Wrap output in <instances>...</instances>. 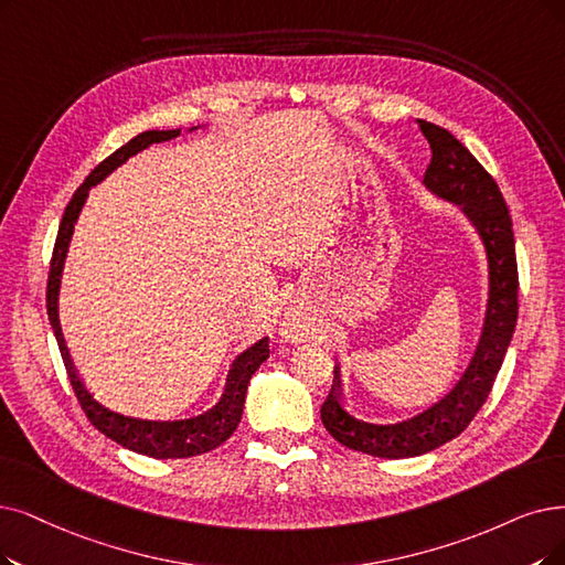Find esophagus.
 Returning <instances> with one entry per match:
<instances>
[{
    "instance_id": "34e87169",
    "label": "esophagus",
    "mask_w": 565,
    "mask_h": 565,
    "mask_svg": "<svg viewBox=\"0 0 565 565\" xmlns=\"http://www.w3.org/2000/svg\"><path fill=\"white\" fill-rule=\"evenodd\" d=\"M280 331H282V338H285L287 343L301 341V335H303V327H301L297 315H287V318L282 320V329Z\"/></svg>"
}]
</instances>
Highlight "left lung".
<instances>
[{
    "label": "left lung",
    "mask_w": 565,
    "mask_h": 565,
    "mask_svg": "<svg viewBox=\"0 0 565 565\" xmlns=\"http://www.w3.org/2000/svg\"><path fill=\"white\" fill-rule=\"evenodd\" d=\"M417 125L431 146L424 188L459 206L484 245L487 306L478 345L455 387L408 419L373 424L352 415L345 405L341 366H333V385L320 411L322 424L341 445L380 459L422 457L457 438L487 401L516 324L519 280L505 199L495 180L452 134L426 120Z\"/></svg>",
    "instance_id": "left-lung-1"
}]
</instances>
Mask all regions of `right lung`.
Wrapping results in <instances>:
<instances>
[{"label":"right lung","instance_id":"obj_1","mask_svg":"<svg viewBox=\"0 0 565 565\" xmlns=\"http://www.w3.org/2000/svg\"><path fill=\"white\" fill-rule=\"evenodd\" d=\"M199 127H190L194 131ZM180 137V129H148L141 131L139 137H134L127 141L122 148H118L110 157L85 178V183L76 190L72 196L70 206H66L62 222H60V232L55 241V250H53V262H51V276H49V320L55 331L57 345L64 359L66 373H70L72 387L78 396V403L83 405L85 415L89 417L104 436L110 440H116L118 445L131 449L137 455H146L152 459H188V457H199L204 452H211L217 445L227 440L241 422L243 415V403L247 394V385H250V377L255 371L268 359V335L259 338L257 343L250 348H245L236 359L232 361V366L227 371V380H224L222 394L215 405H211L209 411L183 417V419H143V417H134L125 415L120 411H113L110 405L102 403L95 392L87 387V382L78 373L74 359L70 354V348L64 343V333L60 327V285H62V274H64V262L66 253H70L74 227L81 217V211L87 201L89 190L99 185L106 175H110L118 167H122L129 157L139 154L141 150L150 148L152 143H162L169 139Z\"/></svg>","mask_w":565,"mask_h":565}]
</instances>
